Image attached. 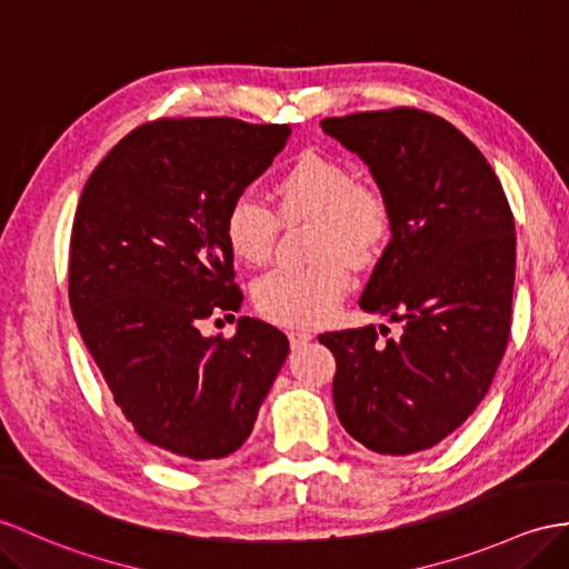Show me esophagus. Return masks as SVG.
I'll list each match as a JSON object with an SVG mask.
<instances>
[{"instance_id":"34e87169","label":"esophagus","mask_w":569,"mask_h":569,"mask_svg":"<svg viewBox=\"0 0 569 569\" xmlns=\"http://www.w3.org/2000/svg\"><path fill=\"white\" fill-rule=\"evenodd\" d=\"M288 339H290V347L298 349V347H302V345H308V341L312 339V335L306 332V329H296V332L288 335Z\"/></svg>"}]
</instances>
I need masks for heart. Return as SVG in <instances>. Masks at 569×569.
<instances>
[{
	"instance_id": "b5f03b06",
	"label": "heart",
	"mask_w": 569,
	"mask_h": 569,
	"mask_svg": "<svg viewBox=\"0 0 569 569\" xmlns=\"http://www.w3.org/2000/svg\"><path fill=\"white\" fill-rule=\"evenodd\" d=\"M276 213L252 193L234 196L222 232L237 261L259 267L269 259L279 214L283 222L312 220V263L273 269L254 286L261 317L286 327H315L335 315L351 288V267L371 259L390 232V210L376 189L356 181L349 164L308 150L273 187Z\"/></svg>"
}]
</instances>
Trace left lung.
<instances>
[{
  "mask_svg": "<svg viewBox=\"0 0 569 569\" xmlns=\"http://www.w3.org/2000/svg\"><path fill=\"white\" fill-rule=\"evenodd\" d=\"M320 126L361 157L386 198L392 240L359 306L402 325L386 341L373 325L320 335L337 359V417L376 453L427 451L475 412L505 356L511 208L482 152L439 116L388 109Z\"/></svg>",
  "mask_w": 569,
  "mask_h": 569,
  "instance_id": "obj_1",
  "label": "left lung"
}]
</instances>
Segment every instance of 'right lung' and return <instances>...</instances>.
<instances>
[{
    "label": "right lung",
    "instance_id": "obj_1",
    "mask_svg": "<svg viewBox=\"0 0 569 569\" xmlns=\"http://www.w3.org/2000/svg\"><path fill=\"white\" fill-rule=\"evenodd\" d=\"M288 136L237 118H160L118 142L79 198V335L136 433L179 463L234 453L288 356L286 335L254 317L230 339L201 335V320L242 306L224 210Z\"/></svg>",
    "mask_w": 569,
    "mask_h": 569
}]
</instances>
